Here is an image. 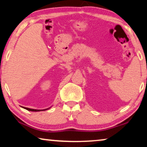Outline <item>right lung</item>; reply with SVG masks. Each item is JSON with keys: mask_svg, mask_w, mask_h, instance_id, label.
Instances as JSON below:
<instances>
[{"mask_svg": "<svg viewBox=\"0 0 147 147\" xmlns=\"http://www.w3.org/2000/svg\"><path fill=\"white\" fill-rule=\"evenodd\" d=\"M24 109H26L27 110H29V111H31V112H39V111H44V110H48L49 108H47V109H45V110H36V109H32V108H26V107H22Z\"/></svg>", "mask_w": 147, "mask_h": 147, "instance_id": "add662e5", "label": "right lung"}]
</instances>
